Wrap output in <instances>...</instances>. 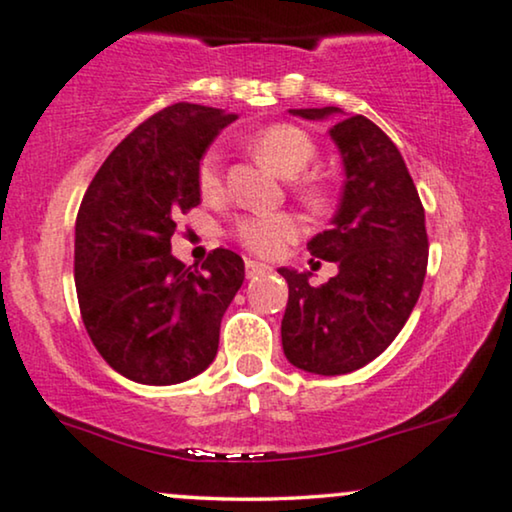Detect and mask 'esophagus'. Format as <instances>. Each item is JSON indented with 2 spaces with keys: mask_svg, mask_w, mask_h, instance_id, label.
<instances>
[{
  "mask_svg": "<svg viewBox=\"0 0 512 512\" xmlns=\"http://www.w3.org/2000/svg\"><path fill=\"white\" fill-rule=\"evenodd\" d=\"M244 270H247V277H258V275H265V272H270L272 268H270V265L251 261V258H249V261L244 263Z\"/></svg>",
  "mask_w": 512,
  "mask_h": 512,
  "instance_id": "esophagus-1",
  "label": "esophagus"
}]
</instances>
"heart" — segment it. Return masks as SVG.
<instances>
[{
	"mask_svg": "<svg viewBox=\"0 0 512 512\" xmlns=\"http://www.w3.org/2000/svg\"><path fill=\"white\" fill-rule=\"evenodd\" d=\"M247 148L275 169L277 174L284 178H294L313 162L315 157V143L301 126L277 122L268 124L251 134L247 141ZM197 185L204 197H216L223 188V159L218 150H209L202 157L197 167ZM298 197L303 202L320 207L324 202V190L315 183H301L296 185ZM232 237L242 244L244 249L254 251L258 256H277L287 244L296 242L301 237L303 225L294 214L280 211V214H244L235 218L232 223Z\"/></svg>",
	"mask_w": 512,
	"mask_h": 512,
	"instance_id": "obj_1",
	"label": "heart"
}]
</instances>
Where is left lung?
<instances>
[{
	"mask_svg": "<svg viewBox=\"0 0 512 512\" xmlns=\"http://www.w3.org/2000/svg\"><path fill=\"white\" fill-rule=\"evenodd\" d=\"M291 112L324 119L341 110ZM329 134L345 181L331 228L313 237L308 251L336 263L338 275L310 287L305 272L280 270L289 284L284 355L320 376L350 374L376 360L409 320L428 268L426 211L395 143L364 115L338 119Z\"/></svg>",
	"mask_w": 512,
	"mask_h": 512,
	"instance_id": "8db88e82",
	"label": "left lung"
}]
</instances>
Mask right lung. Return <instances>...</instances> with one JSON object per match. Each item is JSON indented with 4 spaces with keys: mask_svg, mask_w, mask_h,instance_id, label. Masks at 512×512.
Instances as JSON below:
<instances>
[{
    "mask_svg": "<svg viewBox=\"0 0 512 512\" xmlns=\"http://www.w3.org/2000/svg\"><path fill=\"white\" fill-rule=\"evenodd\" d=\"M235 119L169 105L138 124L86 188L75 225L79 313L103 360L129 381L174 386L214 362L244 261L214 249L188 268L171 256V237L199 204L204 152Z\"/></svg>",
    "mask_w": 512,
    "mask_h": 512,
    "instance_id": "obj_1",
    "label": "right lung"
}]
</instances>
